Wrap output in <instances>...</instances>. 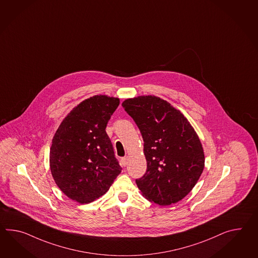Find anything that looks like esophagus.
I'll return each instance as SVG.
<instances>
[{
	"mask_svg": "<svg viewBox=\"0 0 258 258\" xmlns=\"http://www.w3.org/2000/svg\"><path fill=\"white\" fill-rule=\"evenodd\" d=\"M128 163V157H124L121 158V164L126 167V165Z\"/></svg>",
	"mask_w": 258,
	"mask_h": 258,
	"instance_id": "obj_1",
	"label": "esophagus"
}]
</instances>
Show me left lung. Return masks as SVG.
Wrapping results in <instances>:
<instances>
[{
	"label": "left lung",
	"mask_w": 258,
	"mask_h": 258,
	"mask_svg": "<svg viewBox=\"0 0 258 258\" xmlns=\"http://www.w3.org/2000/svg\"><path fill=\"white\" fill-rule=\"evenodd\" d=\"M144 139L145 175L136 179L147 200L167 206L182 200L204 169V152L188 120L168 101L140 96L122 103Z\"/></svg>",
	"instance_id": "1"
}]
</instances>
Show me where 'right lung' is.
Masks as SVG:
<instances>
[{"mask_svg":"<svg viewBox=\"0 0 258 258\" xmlns=\"http://www.w3.org/2000/svg\"><path fill=\"white\" fill-rule=\"evenodd\" d=\"M118 105L117 98L93 96L75 107L55 133L51 173L73 201L84 204L104 195L121 172L105 131Z\"/></svg>","mask_w":258,"mask_h":258,"instance_id":"1","label":"right lung"}]
</instances>
